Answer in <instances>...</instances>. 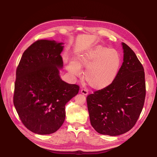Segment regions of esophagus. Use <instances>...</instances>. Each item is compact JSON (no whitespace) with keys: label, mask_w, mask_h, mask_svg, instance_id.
I'll return each instance as SVG.
<instances>
[{"label":"esophagus","mask_w":157,"mask_h":157,"mask_svg":"<svg viewBox=\"0 0 157 157\" xmlns=\"http://www.w3.org/2000/svg\"><path fill=\"white\" fill-rule=\"evenodd\" d=\"M80 93L82 94L83 95H84V96H87V95L88 94V92L86 90H84V89H81L80 90Z\"/></svg>","instance_id":"34e87169"}]
</instances>
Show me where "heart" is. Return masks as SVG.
<instances>
[{"label":"heart","instance_id":"heart-1","mask_svg":"<svg viewBox=\"0 0 157 157\" xmlns=\"http://www.w3.org/2000/svg\"><path fill=\"white\" fill-rule=\"evenodd\" d=\"M121 56L117 50L98 45L78 54L75 61L67 65L69 73L80 77L86 69L84 79L92 88L100 90L109 87L115 80L121 65Z\"/></svg>","mask_w":157,"mask_h":157}]
</instances>
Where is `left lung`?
<instances>
[{"mask_svg":"<svg viewBox=\"0 0 157 157\" xmlns=\"http://www.w3.org/2000/svg\"><path fill=\"white\" fill-rule=\"evenodd\" d=\"M123 63L109 87L86 98L90 123L103 135L116 136L134 127L143 109L145 98L144 69L136 54L122 42Z\"/></svg>","mask_w":157,"mask_h":157,"instance_id":"8db88e82","label":"left lung"}]
</instances>
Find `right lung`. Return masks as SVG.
Wrapping results in <instances>:
<instances>
[{
	"instance_id": "1",
	"label": "right lung",
	"mask_w": 157,
	"mask_h": 157,
	"mask_svg": "<svg viewBox=\"0 0 157 157\" xmlns=\"http://www.w3.org/2000/svg\"><path fill=\"white\" fill-rule=\"evenodd\" d=\"M63 42L39 40L25 50L16 70L13 105L22 123L40 135L54 133L65 118V105L78 92L59 76Z\"/></svg>"
}]
</instances>
